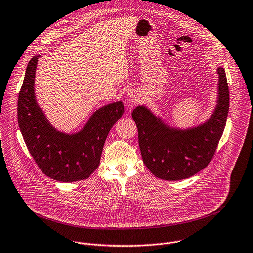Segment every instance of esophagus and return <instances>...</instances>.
Wrapping results in <instances>:
<instances>
[{
	"label": "esophagus",
	"mask_w": 253,
	"mask_h": 253,
	"mask_svg": "<svg viewBox=\"0 0 253 253\" xmlns=\"http://www.w3.org/2000/svg\"><path fill=\"white\" fill-rule=\"evenodd\" d=\"M126 100L129 104H132V105H135V104H138L140 102V95L139 93L132 89L130 90L128 93H127V97H126Z\"/></svg>",
	"instance_id": "34e87169"
}]
</instances>
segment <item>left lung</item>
<instances>
[{"instance_id": "obj_1", "label": "left lung", "mask_w": 253, "mask_h": 253, "mask_svg": "<svg viewBox=\"0 0 253 253\" xmlns=\"http://www.w3.org/2000/svg\"><path fill=\"white\" fill-rule=\"evenodd\" d=\"M218 74L217 107L212 117L196 128L186 131L170 129L145 106H138L132 112L143 162L156 177L185 179L205 169L212 161L225 130L230 106L225 70L218 68Z\"/></svg>"}]
</instances>
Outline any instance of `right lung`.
<instances>
[{
	"mask_svg": "<svg viewBox=\"0 0 253 253\" xmlns=\"http://www.w3.org/2000/svg\"><path fill=\"white\" fill-rule=\"evenodd\" d=\"M38 56L29 61L18 94L17 121L25 145L40 170L57 181L87 178L99 166L106 137L122 116L121 101L99 108L78 134L56 131L36 103L34 78Z\"/></svg>",
	"mask_w": 253,
	"mask_h": 253,
	"instance_id": "right-lung-1",
	"label": "right lung"
}]
</instances>
